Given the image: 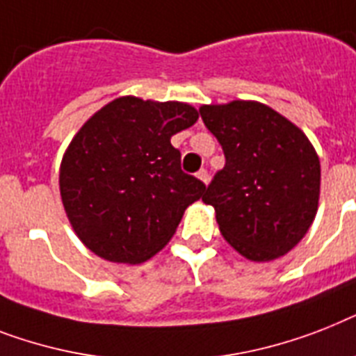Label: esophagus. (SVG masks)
Masks as SVG:
<instances>
[{
    "mask_svg": "<svg viewBox=\"0 0 356 356\" xmlns=\"http://www.w3.org/2000/svg\"><path fill=\"white\" fill-rule=\"evenodd\" d=\"M197 179H199V181H203V183L204 184H207L208 183V179H210V175H208V172H207V170H199V172H197Z\"/></svg>",
    "mask_w": 356,
    "mask_h": 356,
    "instance_id": "obj_1",
    "label": "esophagus"
}]
</instances>
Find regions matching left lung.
<instances>
[{
  "label": "left lung",
  "mask_w": 356,
  "mask_h": 356,
  "mask_svg": "<svg viewBox=\"0 0 356 356\" xmlns=\"http://www.w3.org/2000/svg\"><path fill=\"white\" fill-rule=\"evenodd\" d=\"M199 113L225 153L223 170L203 195L223 238L252 261L287 254L318 210L320 161L313 144L265 104L236 100Z\"/></svg>",
  "instance_id": "obj_1"
}]
</instances>
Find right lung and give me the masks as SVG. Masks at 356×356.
<instances>
[{"instance_id":"right-lung-1","label":"right lung","mask_w":356,"mask_h":356,"mask_svg":"<svg viewBox=\"0 0 356 356\" xmlns=\"http://www.w3.org/2000/svg\"><path fill=\"white\" fill-rule=\"evenodd\" d=\"M197 118L188 104L122 97L74 135L60 166V193L91 252L135 265L168 243L207 190L181 170V152L170 143Z\"/></svg>"}]
</instances>
